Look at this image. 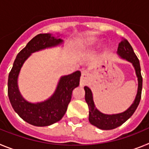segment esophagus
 Here are the masks:
<instances>
[{"label": "esophagus", "mask_w": 149, "mask_h": 149, "mask_svg": "<svg viewBox=\"0 0 149 149\" xmlns=\"http://www.w3.org/2000/svg\"><path fill=\"white\" fill-rule=\"evenodd\" d=\"M90 80V75L86 73V71H83L81 77V85H86Z\"/></svg>", "instance_id": "obj_1"}]
</instances>
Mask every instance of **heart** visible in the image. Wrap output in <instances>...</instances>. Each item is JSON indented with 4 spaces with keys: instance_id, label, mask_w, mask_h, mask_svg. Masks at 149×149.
<instances>
[{
    "instance_id": "obj_1",
    "label": "heart",
    "mask_w": 149,
    "mask_h": 149,
    "mask_svg": "<svg viewBox=\"0 0 149 149\" xmlns=\"http://www.w3.org/2000/svg\"><path fill=\"white\" fill-rule=\"evenodd\" d=\"M97 41H98V39H96V38H93V39H89V42H87V45H90L95 44Z\"/></svg>"
}]
</instances>
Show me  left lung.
Wrapping results in <instances>:
<instances>
[{
  "label": "left lung",
  "instance_id": "8db88e82",
  "mask_svg": "<svg viewBox=\"0 0 149 149\" xmlns=\"http://www.w3.org/2000/svg\"><path fill=\"white\" fill-rule=\"evenodd\" d=\"M117 54L122 59L132 63L135 69L138 81V88L136 95L132 104L125 111L116 114H105L101 113L95 107L93 101V93L88 86H84L85 90V100L89 107V121L93 125L101 130H112L122 125L131 116L134 114L137 108L139 101L141 99L142 89H143V77L141 75L140 64L137 56L134 53L132 47L127 40L123 39L119 44Z\"/></svg>",
  "mask_w": 149,
  "mask_h": 149
}]
</instances>
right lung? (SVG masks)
Instances as JSON below:
<instances>
[{"mask_svg": "<svg viewBox=\"0 0 149 149\" xmlns=\"http://www.w3.org/2000/svg\"><path fill=\"white\" fill-rule=\"evenodd\" d=\"M63 40L51 33L36 36L18 54L8 77V96L13 108L23 120L34 126L44 127L59 122L65 115L72 98V92L79 86L81 73L76 71L60 78L56 90L47 100L37 103L23 98L18 85V78L24 63L33 53L60 45Z\"/></svg>", "mask_w": 149, "mask_h": 149, "instance_id": "add662e5", "label": "right lung"}]
</instances>
